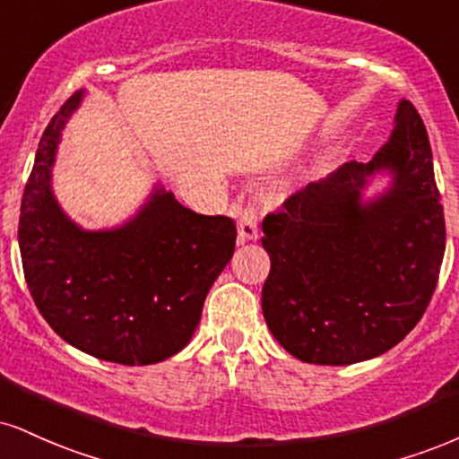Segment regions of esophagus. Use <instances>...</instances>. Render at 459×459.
<instances>
[{"label":"esophagus","mask_w":459,"mask_h":459,"mask_svg":"<svg viewBox=\"0 0 459 459\" xmlns=\"http://www.w3.org/2000/svg\"><path fill=\"white\" fill-rule=\"evenodd\" d=\"M237 235H239V244H246V241H252L258 237V218L254 207H244L239 209V222H237Z\"/></svg>","instance_id":"34e87169"}]
</instances>
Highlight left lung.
<instances>
[{
    "label": "left lung",
    "mask_w": 459,
    "mask_h": 459,
    "mask_svg": "<svg viewBox=\"0 0 459 459\" xmlns=\"http://www.w3.org/2000/svg\"><path fill=\"white\" fill-rule=\"evenodd\" d=\"M383 176L388 186L368 195ZM272 272L263 314L284 351L351 366L402 342L421 320L445 256V213L423 119L397 102L369 162L312 181L263 222Z\"/></svg>",
    "instance_id": "obj_1"
}]
</instances>
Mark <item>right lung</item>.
<instances>
[{
	"label": "right lung",
	"mask_w": 459,
	"mask_h": 459,
	"mask_svg": "<svg viewBox=\"0 0 459 459\" xmlns=\"http://www.w3.org/2000/svg\"><path fill=\"white\" fill-rule=\"evenodd\" d=\"M85 91L44 130L19 218L23 272L38 310L70 346L102 361L152 366L186 349L203 303L235 252L226 215H203L153 184L110 229H82L53 192L59 143Z\"/></svg>",
	"instance_id": "right-lung-1"
}]
</instances>
